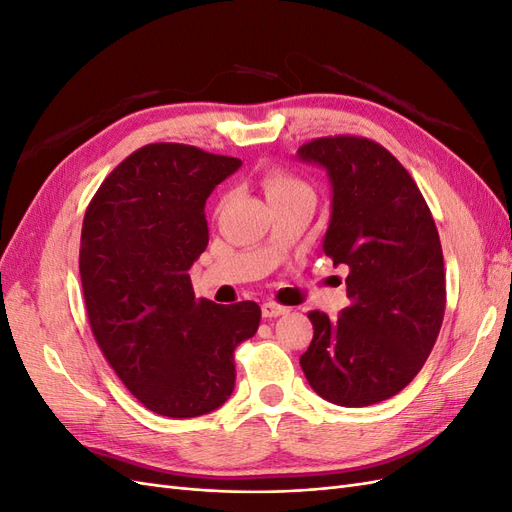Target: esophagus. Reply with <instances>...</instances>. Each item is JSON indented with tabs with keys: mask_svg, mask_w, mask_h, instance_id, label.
Listing matches in <instances>:
<instances>
[{
	"mask_svg": "<svg viewBox=\"0 0 512 512\" xmlns=\"http://www.w3.org/2000/svg\"><path fill=\"white\" fill-rule=\"evenodd\" d=\"M260 309H262V318H277V316H282V314L288 312V307L275 303V301H265Z\"/></svg>",
	"mask_w": 512,
	"mask_h": 512,
	"instance_id": "esophagus-1",
	"label": "esophagus"
}]
</instances>
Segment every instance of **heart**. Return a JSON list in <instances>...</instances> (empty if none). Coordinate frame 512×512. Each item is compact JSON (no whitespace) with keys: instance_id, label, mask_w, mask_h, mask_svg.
I'll use <instances>...</instances> for the list:
<instances>
[{"instance_id":"heart-1","label":"heart","mask_w":512,"mask_h":512,"mask_svg":"<svg viewBox=\"0 0 512 512\" xmlns=\"http://www.w3.org/2000/svg\"><path fill=\"white\" fill-rule=\"evenodd\" d=\"M262 188H265L269 203H273V200H280V198L294 196V194L309 192V188L299 177H294L284 168H267L265 175H262Z\"/></svg>"}]
</instances>
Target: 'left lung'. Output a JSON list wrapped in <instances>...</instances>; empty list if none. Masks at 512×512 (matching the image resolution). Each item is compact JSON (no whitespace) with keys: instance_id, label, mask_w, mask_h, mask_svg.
Wrapping results in <instances>:
<instances>
[{"instance_id":"8db88e82","label":"left lung","mask_w":512,"mask_h":512,"mask_svg":"<svg viewBox=\"0 0 512 512\" xmlns=\"http://www.w3.org/2000/svg\"><path fill=\"white\" fill-rule=\"evenodd\" d=\"M297 153L329 175L322 252L348 267L350 299L337 320L307 314L314 339L301 354L303 374L331 404H378L406 389L438 339L446 307L438 228L408 170L376 141L324 136Z\"/></svg>"}]
</instances>
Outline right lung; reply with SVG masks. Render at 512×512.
<instances>
[{
  "label": "right lung",
  "instance_id": "obj_1",
  "mask_svg": "<svg viewBox=\"0 0 512 512\" xmlns=\"http://www.w3.org/2000/svg\"><path fill=\"white\" fill-rule=\"evenodd\" d=\"M241 160L151 143L123 160L85 211L79 269L91 333L151 412L192 418L235 389V348L260 324L254 301L196 299L190 267L207 250L205 203Z\"/></svg>",
  "mask_w": 512,
  "mask_h": 512
}]
</instances>
